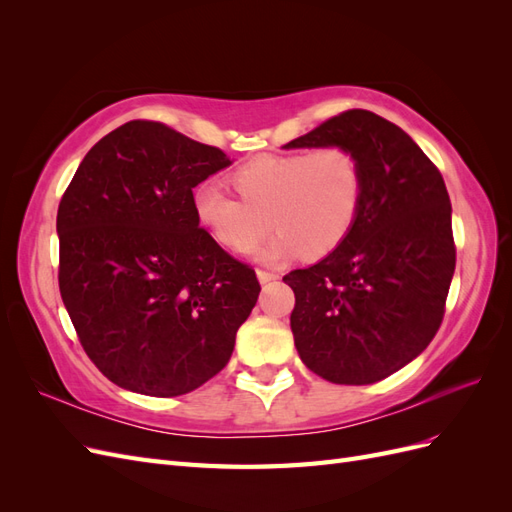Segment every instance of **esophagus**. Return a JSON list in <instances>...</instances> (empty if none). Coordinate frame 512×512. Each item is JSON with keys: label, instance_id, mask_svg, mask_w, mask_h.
Listing matches in <instances>:
<instances>
[{"label": "esophagus", "instance_id": "obj_1", "mask_svg": "<svg viewBox=\"0 0 512 512\" xmlns=\"http://www.w3.org/2000/svg\"><path fill=\"white\" fill-rule=\"evenodd\" d=\"M256 275H258V282H260V284H269V282L277 280V275H275L273 271H265V269H258Z\"/></svg>", "mask_w": 512, "mask_h": 512}]
</instances>
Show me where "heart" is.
Returning a JSON list of instances; mask_svg holds the SVG:
<instances>
[{"label":"heart","mask_w":512,"mask_h":512,"mask_svg":"<svg viewBox=\"0 0 512 512\" xmlns=\"http://www.w3.org/2000/svg\"><path fill=\"white\" fill-rule=\"evenodd\" d=\"M230 183L239 198L213 181L198 183L194 218L232 254L254 250L271 224L277 235L258 252L265 262L333 254L359 220L365 192L361 160L344 145L265 153L232 170Z\"/></svg>","instance_id":"obj_1"}]
</instances>
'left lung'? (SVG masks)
<instances>
[{
    "label": "left lung",
    "instance_id": "8db88e82",
    "mask_svg": "<svg viewBox=\"0 0 512 512\" xmlns=\"http://www.w3.org/2000/svg\"><path fill=\"white\" fill-rule=\"evenodd\" d=\"M344 145L361 160L363 207L346 241L284 282L301 361L335 384H374L438 333L455 273L451 198L423 149L395 123L352 108L286 149Z\"/></svg>",
    "mask_w": 512,
    "mask_h": 512
}]
</instances>
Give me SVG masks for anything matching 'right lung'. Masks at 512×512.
I'll list each match as a JSON object with an SVG mask.
<instances>
[{"label": "right lung", "instance_id": "add662e5", "mask_svg": "<svg viewBox=\"0 0 512 512\" xmlns=\"http://www.w3.org/2000/svg\"><path fill=\"white\" fill-rule=\"evenodd\" d=\"M230 164L218 147L136 119L89 149L61 196V299L121 389L185 395L230 361L260 284L192 211L196 185Z\"/></svg>", "mask_w": 512, "mask_h": 512}]
</instances>
